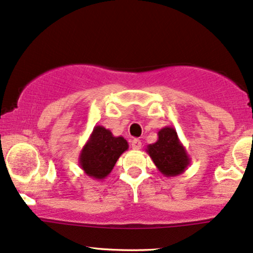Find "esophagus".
Masks as SVG:
<instances>
[{"label": "esophagus", "instance_id": "34e87169", "mask_svg": "<svg viewBox=\"0 0 253 253\" xmlns=\"http://www.w3.org/2000/svg\"><path fill=\"white\" fill-rule=\"evenodd\" d=\"M142 146V142L139 141L138 138H133L131 141V148L133 149V150H139Z\"/></svg>", "mask_w": 253, "mask_h": 253}]
</instances>
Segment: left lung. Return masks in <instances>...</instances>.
Instances as JSON below:
<instances>
[{
    "instance_id": "1",
    "label": "left lung",
    "mask_w": 253,
    "mask_h": 253,
    "mask_svg": "<svg viewBox=\"0 0 253 253\" xmlns=\"http://www.w3.org/2000/svg\"><path fill=\"white\" fill-rule=\"evenodd\" d=\"M157 135V141L146 146L145 151L163 176L176 177L182 174L188 169L191 160L180 143L177 131L172 126H165Z\"/></svg>"
}]
</instances>
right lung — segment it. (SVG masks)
Instances as JSON below:
<instances>
[{
    "label": "right lung",
    "mask_w": 253,
    "mask_h": 253,
    "mask_svg": "<svg viewBox=\"0 0 253 253\" xmlns=\"http://www.w3.org/2000/svg\"><path fill=\"white\" fill-rule=\"evenodd\" d=\"M127 148L129 144L124 137H115L110 130L96 126L81 150L79 157L81 169L93 179H104Z\"/></svg>",
    "instance_id": "right-lung-1"
}]
</instances>
